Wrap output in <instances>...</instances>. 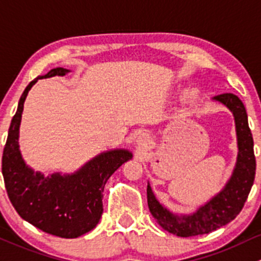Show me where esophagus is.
Masks as SVG:
<instances>
[{"instance_id":"obj_1","label":"esophagus","mask_w":261,"mask_h":261,"mask_svg":"<svg viewBox=\"0 0 261 261\" xmlns=\"http://www.w3.org/2000/svg\"><path fill=\"white\" fill-rule=\"evenodd\" d=\"M147 141H148V137L146 136V134H141L138 138V143L139 144H146Z\"/></svg>"}]
</instances>
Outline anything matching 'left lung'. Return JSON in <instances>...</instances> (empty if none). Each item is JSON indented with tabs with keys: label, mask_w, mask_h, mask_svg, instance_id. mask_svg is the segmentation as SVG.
<instances>
[{
	"label": "left lung",
	"mask_w": 261,
	"mask_h": 261,
	"mask_svg": "<svg viewBox=\"0 0 261 261\" xmlns=\"http://www.w3.org/2000/svg\"><path fill=\"white\" fill-rule=\"evenodd\" d=\"M214 99L226 106L232 112L238 134V162L232 176L224 190L192 215L178 216L163 207L153 195L149 185L147 186L148 207L155 222L163 230L181 238L208 233L232 221L243 210L254 184L256 161L254 154V141L249 128L245 107L239 96L231 93L220 94L214 96Z\"/></svg>",
	"instance_id": "obj_1"
}]
</instances>
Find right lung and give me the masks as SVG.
<instances>
[{"mask_svg":"<svg viewBox=\"0 0 261 261\" xmlns=\"http://www.w3.org/2000/svg\"><path fill=\"white\" fill-rule=\"evenodd\" d=\"M69 70L56 68L26 87L11 122L2 155V174L7 195L17 214L37 229L59 238L74 239L89 232L103 214V191L109 177L132 158L125 149L101 153L74 174L44 177L26 166L18 149V129L23 103L37 79L63 76Z\"/></svg>","mask_w":261,"mask_h":261,"instance_id":"add662e5","label":"right lung"}]
</instances>
